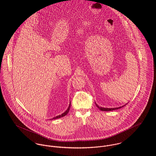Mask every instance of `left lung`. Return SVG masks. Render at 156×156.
I'll list each match as a JSON object with an SVG mask.
<instances>
[{
    "mask_svg": "<svg viewBox=\"0 0 156 156\" xmlns=\"http://www.w3.org/2000/svg\"><path fill=\"white\" fill-rule=\"evenodd\" d=\"M95 105L97 106V107L98 108H99V109H100L101 111H113V110H116V109H120V108H122L123 106H121V107H119V108H101V107H99L96 103H95Z\"/></svg>",
    "mask_w": 156,
    "mask_h": 156,
    "instance_id": "obj_1",
    "label": "left lung"
}]
</instances>
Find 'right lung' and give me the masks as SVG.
<instances>
[{"mask_svg": "<svg viewBox=\"0 0 156 156\" xmlns=\"http://www.w3.org/2000/svg\"><path fill=\"white\" fill-rule=\"evenodd\" d=\"M69 103V107H68V108L67 109V111L65 112L64 113H63L62 114H61V115H59V116H56V117H55V118H52V119H58V118H61V117H63V116H66V115H67V113H68V112H69V108H70V105H71V104Z\"/></svg>", "mask_w": 156, "mask_h": 156, "instance_id": "add662e5", "label": "right lung"}]
</instances>
